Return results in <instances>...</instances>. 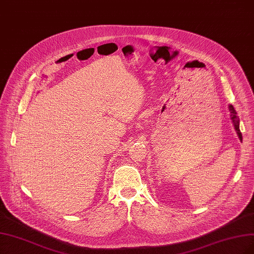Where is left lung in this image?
<instances>
[{"label": "left lung", "instance_id": "left-lung-1", "mask_svg": "<svg viewBox=\"0 0 254 254\" xmlns=\"http://www.w3.org/2000/svg\"><path fill=\"white\" fill-rule=\"evenodd\" d=\"M228 109H229V112H230V119L232 121V125L234 127V129H236V132H237L240 140L242 141L243 138H242V133H241V130H240V118L237 115V112H236V110H234L233 106L229 105Z\"/></svg>", "mask_w": 254, "mask_h": 254}]
</instances>
